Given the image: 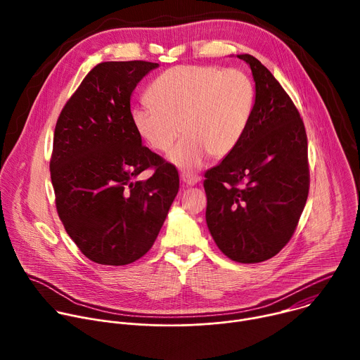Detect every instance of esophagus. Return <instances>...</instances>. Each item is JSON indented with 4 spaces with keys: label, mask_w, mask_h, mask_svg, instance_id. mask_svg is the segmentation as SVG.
Wrapping results in <instances>:
<instances>
[{
    "label": "esophagus",
    "mask_w": 360,
    "mask_h": 360,
    "mask_svg": "<svg viewBox=\"0 0 360 360\" xmlns=\"http://www.w3.org/2000/svg\"><path fill=\"white\" fill-rule=\"evenodd\" d=\"M181 179H182L184 184L192 186V185H196V184L200 181V176L192 175V174H188V172H184V174H181Z\"/></svg>",
    "instance_id": "34e87169"
}]
</instances>
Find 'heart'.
Wrapping results in <instances>:
<instances>
[{"instance_id":"obj_1","label":"heart","mask_w":360,"mask_h":360,"mask_svg":"<svg viewBox=\"0 0 360 360\" xmlns=\"http://www.w3.org/2000/svg\"><path fill=\"white\" fill-rule=\"evenodd\" d=\"M148 105L132 110L139 138L184 169L203 167L210 155L222 160L238 146L249 125L255 89L239 70L212 65H179L161 74L146 92Z\"/></svg>"}]
</instances>
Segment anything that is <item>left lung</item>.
Wrapping results in <instances>:
<instances>
[{
  "label": "left lung",
  "instance_id": "1",
  "mask_svg": "<svg viewBox=\"0 0 360 360\" xmlns=\"http://www.w3.org/2000/svg\"><path fill=\"white\" fill-rule=\"evenodd\" d=\"M255 104L238 146L205 172L207 225L218 248L240 264L275 256L292 238L309 192L303 121L282 85L249 54Z\"/></svg>",
  "mask_w": 360,
  "mask_h": 360
}]
</instances>
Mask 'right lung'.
Here are the masks:
<instances>
[{
    "mask_svg": "<svg viewBox=\"0 0 360 360\" xmlns=\"http://www.w3.org/2000/svg\"><path fill=\"white\" fill-rule=\"evenodd\" d=\"M146 61L101 63L63 108L49 171L60 219L92 262L122 266L155 242L179 189L174 165L142 146L131 120ZM148 167L154 174L139 181Z\"/></svg>",
    "mask_w": 360,
    "mask_h": 360,
    "instance_id": "obj_1",
    "label": "right lung"
}]
</instances>
